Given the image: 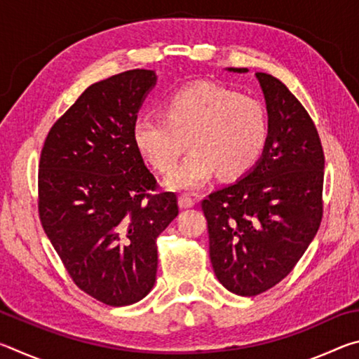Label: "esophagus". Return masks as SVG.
<instances>
[{"instance_id": "34e87169", "label": "esophagus", "mask_w": 359, "mask_h": 359, "mask_svg": "<svg viewBox=\"0 0 359 359\" xmlns=\"http://www.w3.org/2000/svg\"><path fill=\"white\" fill-rule=\"evenodd\" d=\"M194 205V199H191L190 196H187V194H182L179 198V208L180 209H190Z\"/></svg>"}]
</instances>
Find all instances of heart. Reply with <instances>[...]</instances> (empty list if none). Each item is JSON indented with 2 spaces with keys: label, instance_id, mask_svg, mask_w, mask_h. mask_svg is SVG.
Instances as JSON below:
<instances>
[{
  "label": "heart",
  "instance_id": "heart-1",
  "mask_svg": "<svg viewBox=\"0 0 359 359\" xmlns=\"http://www.w3.org/2000/svg\"><path fill=\"white\" fill-rule=\"evenodd\" d=\"M269 123L253 96L212 83H193L163 102V118L139 117L133 142L158 172L172 171L188 142L191 150L165 180L169 190L194 191L217 171L236 179L257 165L266 147Z\"/></svg>",
  "mask_w": 359,
  "mask_h": 359
}]
</instances>
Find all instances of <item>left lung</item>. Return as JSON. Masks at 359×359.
<instances>
[{
    "label": "left lung",
    "instance_id": "8db88e82",
    "mask_svg": "<svg viewBox=\"0 0 359 359\" xmlns=\"http://www.w3.org/2000/svg\"><path fill=\"white\" fill-rule=\"evenodd\" d=\"M255 76L266 101V147L250 171L201 204L212 267L239 296H257L287 277L323 217L325 155L311 115L278 79Z\"/></svg>",
    "mask_w": 359,
    "mask_h": 359
}]
</instances>
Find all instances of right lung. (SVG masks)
<instances>
[{
	"instance_id": "obj_1",
	"label": "right lung",
	"mask_w": 359,
	"mask_h": 359,
	"mask_svg": "<svg viewBox=\"0 0 359 359\" xmlns=\"http://www.w3.org/2000/svg\"><path fill=\"white\" fill-rule=\"evenodd\" d=\"M156 83L131 69L96 82L46 137L39 218L79 288L107 306H130L156 280V238L179 214L133 142V123Z\"/></svg>"
}]
</instances>
